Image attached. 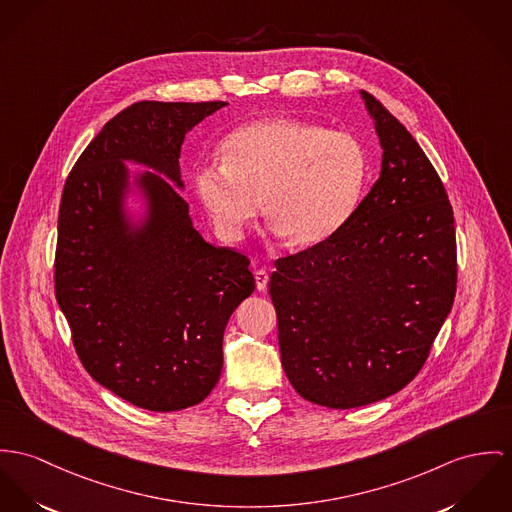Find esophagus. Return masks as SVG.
<instances>
[{"label":"esophagus","mask_w":512,"mask_h":512,"mask_svg":"<svg viewBox=\"0 0 512 512\" xmlns=\"http://www.w3.org/2000/svg\"><path fill=\"white\" fill-rule=\"evenodd\" d=\"M255 284H257V290L263 292L267 290V284H269V273L265 269H257L255 271Z\"/></svg>","instance_id":"1"}]
</instances>
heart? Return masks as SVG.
Instances as JSON below:
<instances>
[{"instance_id":"1","label":"heart","mask_w":512,"mask_h":512,"mask_svg":"<svg viewBox=\"0 0 512 512\" xmlns=\"http://www.w3.org/2000/svg\"><path fill=\"white\" fill-rule=\"evenodd\" d=\"M222 163H200L193 187L214 228L239 239L263 212L288 245L306 249L353 214L366 183V156L347 132L298 118H265L234 130Z\"/></svg>"}]
</instances>
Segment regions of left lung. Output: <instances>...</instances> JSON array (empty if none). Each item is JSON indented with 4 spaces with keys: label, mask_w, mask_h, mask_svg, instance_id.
<instances>
[{
    "label": "left lung",
    "mask_w": 512,
    "mask_h": 512,
    "mask_svg": "<svg viewBox=\"0 0 512 512\" xmlns=\"http://www.w3.org/2000/svg\"><path fill=\"white\" fill-rule=\"evenodd\" d=\"M382 171L323 243L276 259L269 294L282 368L315 405L351 409L405 388L456 296V230L446 189L407 128L360 91Z\"/></svg>",
    "instance_id": "1"
}]
</instances>
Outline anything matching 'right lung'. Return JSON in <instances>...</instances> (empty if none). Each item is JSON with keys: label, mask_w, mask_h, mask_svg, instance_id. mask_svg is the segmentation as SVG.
<instances>
[{"label": "right lung", "mask_w": 512, "mask_h": 512, "mask_svg": "<svg viewBox=\"0 0 512 512\" xmlns=\"http://www.w3.org/2000/svg\"><path fill=\"white\" fill-rule=\"evenodd\" d=\"M224 101H140L89 142L70 171L58 214L54 292L89 376L148 411L200 403L220 380L230 315L255 290L249 259L216 247L189 216L179 156L185 134ZM124 160L147 200L129 222Z\"/></svg>", "instance_id": "obj_1"}]
</instances>
